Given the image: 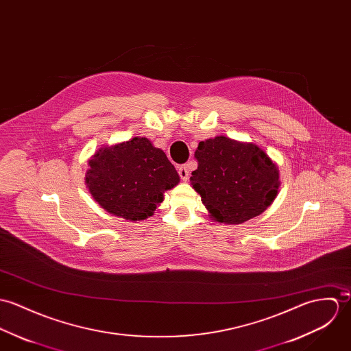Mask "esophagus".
I'll return each mask as SVG.
<instances>
[{
	"label": "esophagus",
	"instance_id": "obj_1",
	"mask_svg": "<svg viewBox=\"0 0 351 351\" xmlns=\"http://www.w3.org/2000/svg\"><path fill=\"white\" fill-rule=\"evenodd\" d=\"M178 172H179V176H180V179L186 182V180L189 179V176H190V168H189V164L179 167V168H178Z\"/></svg>",
	"mask_w": 351,
	"mask_h": 351
}]
</instances>
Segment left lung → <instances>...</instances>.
<instances>
[{
	"mask_svg": "<svg viewBox=\"0 0 351 351\" xmlns=\"http://www.w3.org/2000/svg\"><path fill=\"white\" fill-rule=\"evenodd\" d=\"M195 158L191 184L217 222L239 225L272 204L278 168L256 144L218 136L200 141Z\"/></svg>",
	"mask_w": 351,
	"mask_h": 351,
	"instance_id": "1",
	"label": "left lung"
}]
</instances>
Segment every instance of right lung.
<instances>
[{"instance_id": "right-lung-1", "label": "right lung", "mask_w": 351, "mask_h": 351, "mask_svg": "<svg viewBox=\"0 0 351 351\" xmlns=\"http://www.w3.org/2000/svg\"><path fill=\"white\" fill-rule=\"evenodd\" d=\"M88 165L90 194L108 213L128 221L154 215L164 193L180 180L165 154L145 137L101 148Z\"/></svg>"}]
</instances>
